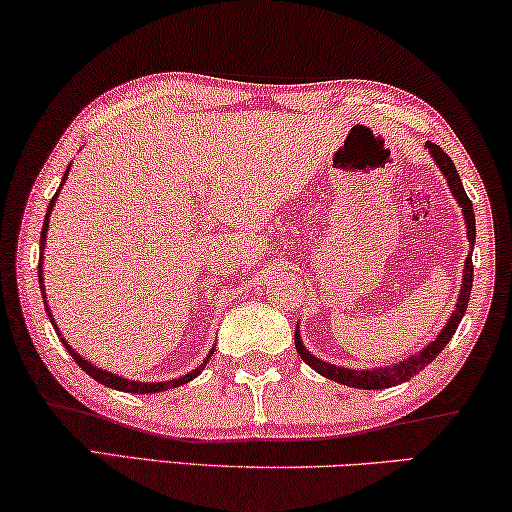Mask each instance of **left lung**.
<instances>
[{"instance_id": "8db88e82", "label": "left lung", "mask_w": 512, "mask_h": 512, "mask_svg": "<svg viewBox=\"0 0 512 512\" xmlns=\"http://www.w3.org/2000/svg\"><path fill=\"white\" fill-rule=\"evenodd\" d=\"M424 146L429 148V155L434 157V162L438 164V169L443 171L445 181L450 185V192L455 194L459 208H462L464 213V220H466V236H469V246H471V253H473V243H475V215H473V204L471 199L466 197L464 192V185L459 181V174L455 169V164L448 155L443 153L441 146H436V143L427 141ZM466 257L464 262V278H462V290H459V299H457V306L455 311H452L450 320L445 322V327L441 329V334L436 336V341H431L427 348H422L417 355L403 359V362L394 364V366H378V369H362V371H355V369H345V366H336V364H329V362H322L311 352L306 350V345L301 343V336H299V329L294 331V345H297V352L301 355V359L308 366H313L315 371L320 373V376H325L329 380H336V383L341 385H348V387H357V390H385V387H392V385H401L406 383L415 376V373H420L424 366L434 362V359L441 355L445 345L455 334L459 322H462L464 313H466V306H469V297H471V287H473V259Z\"/></svg>"}]
</instances>
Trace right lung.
I'll return each mask as SVG.
<instances>
[{"label": "right lung", "mask_w": 512, "mask_h": 512, "mask_svg": "<svg viewBox=\"0 0 512 512\" xmlns=\"http://www.w3.org/2000/svg\"><path fill=\"white\" fill-rule=\"evenodd\" d=\"M67 174H69V167H67ZM67 174L62 176V183L67 181ZM55 199H57V192H55V197L50 199V204H48V211H46V220H43V229H41V259H39V285H41V297L46 299V290H43V248H46V232H48V222H50V211H53V204H55ZM46 313H48V318H50V322H53V327H55V331H57V336H60V341L64 343V348H67V352L71 357L76 359V364L81 366V369L88 373V376H92L97 380V383H102V385H106V387H113V390H120V392H132V394H150V392H162V390H171V387H178V385H185L187 380H192V378H197L199 373H201V369H204L206 366V362L208 359H211V355H213V350L208 352V357H206V362L201 364V366H197V369L194 371H190L187 373V376H183V378H176V380H167V383H139V380H127V378H120V376H115V373H109V371H104V369H99V366H95V364H90L88 359L85 357H81L78 355V352L71 348V345L64 341L62 338V334H60V329H57V325H55V320H53V315H50V308L46 306Z\"/></svg>", "instance_id": "1"}]
</instances>
